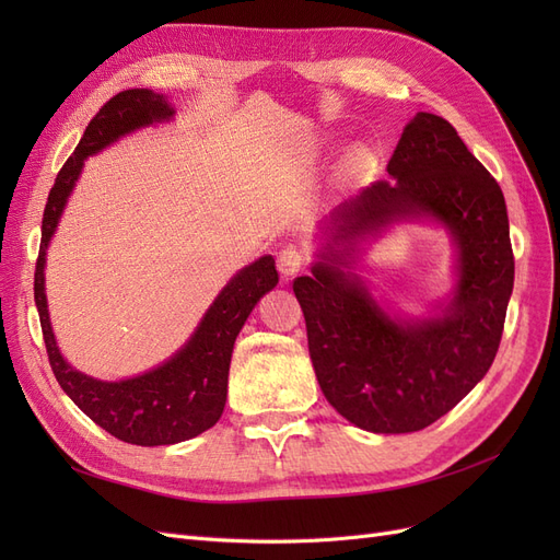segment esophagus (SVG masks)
I'll use <instances>...</instances> for the list:
<instances>
[{
  "instance_id": "1",
  "label": "esophagus",
  "mask_w": 560,
  "mask_h": 560,
  "mask_svg": "<svg viewBox=\"0 0 560 560\" xmlns=\"http://www.w3.org/2000/svg\"><path fill=\"white\" fill-rule=\"evenodd\" d=\"M303 261H306V254H303V249L296 247V245H287V247L280 249V254H278V270H280V276H282L284 280L294 278V276L299 273V270L303 268Z\"/></svg>"
}]
</instances>
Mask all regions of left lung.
Masks as SVG:
<instances>
[{"mask_svg":"<svg viewBox=\"0 0 560 560\" xmlns=\"http://www.w3.org/2000/svg\"><path fill=\"white\" fill-rule=\"evenodd\" d=\"M387 173L393 179L366 186L334 212L331 241L313 276L294 280V294L327 401L362 430L404 434L446 416L493 364L514 287V252L500 184L446 118L418 112ZM406 215L444 223L458 247L454 299L430 320L387 316L342 270L358 237Z\"/></svg>","mask_w":560,"mask_h":560,"instance_id":"obj_1","label":"left lung"}]
</instances>
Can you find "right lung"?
Segmentation results:
<instances>
[{
  "label": "right lung",
  "mask_w": 560,
  "mask_h": 560,
  "mask_svg": "<svg viewBox=\"0 0 560 560\" xmlns=\"http://www.w3.org/2000/svg\"><path fill=\"white\" fill-rule=\"evenodd\" d=\"M173 116L167 100L154 91L130 89L114 95L86 126L74 154L67 159L48 194L42 219V245L35 270V303L50 369L70 399L95 425L126 444L167 446L194 439L222 418L229 364L235 336L257 301L278 284L273 257H261L235 273L214 299L194 336L171 360L142 376L118 383L97 381L65 362L50 329L44 294L46 247L54 238L65 202L81 175L83 161L124 135Z\"/></svg>",
  "instance_id": "right-lung-1"
}]
</instances>
